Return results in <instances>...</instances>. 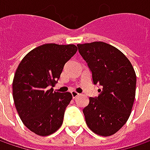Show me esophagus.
Returning a JSON list of instances; mask_svg holds the SVG:
<instances>
[{
    "label": "esophagus",
    "instance_id": "esophagus-1",
    "mask_svg": "<svg viewBox=\"0 0 150 150\" xmlns=\"http://www.w3.org/2000/svg\"><path fill=\"white\" fill-rule=\"evenodd\" d=\"M71 96H72V98H76L77 96H79V94L78 92H76L75 91H71Z\"/></svg>",
    "mask_w": 150,
    "mask_h": 150
}]
</instances>
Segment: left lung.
Returning <instances> with one entry per match:
<instances>
[{"label": "left lung", "mask_w": 150, "mask_h": 150, "mask_svg": "<svg viewBox=\"0 0 150 150\" xmlns=\"http://www.w3.org/2000/svg\"><path fill=\"white\" fill-rule=\"evenodd\" d=\"M77 46L91 71L94 84L102 87L83 109L86 124L97 135L111 136L126 123L132 109L137 83L133 67L121 51L106 42Z\"/></svg>", "instance_id": "left-lung-1"}]
</instances>
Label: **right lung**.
Masks as SVG:
<instances>
[{
  "label": "right lung",
  "mask_w": 150,
  "mask_h": 150,
  "mask_svg": "<svg viewBox=\"0 0 150 150\" xmlns=\"http://www.w3.org/2000/svg\"><path fill=\"white\" fill-rule=\"evenodd\" d=\"M77 50L73 44H43L29 52L17 68L13 81L15 108L24 125L37 135L48 136L63 123L72 96L52 87Z\"/></svg>",
  "instance_id": "right-lung-1"
}]
</instances>
